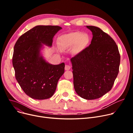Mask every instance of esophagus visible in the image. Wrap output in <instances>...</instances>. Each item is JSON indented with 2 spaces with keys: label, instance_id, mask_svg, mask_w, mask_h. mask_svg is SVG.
Listing matches in <instances>:
<instances>
[{
  "label": "esophagus",
  "instance_id": "1",
  "mask_svg": "<svg viewBox=\"0 0 133 133\" xmlns=\"http://www.w3.org/2000/svg\"><path fill=\"white\" fill-rule=\"evenodd\" d=\"M71 68V66L70 65H65V69L66 71H68V70H69Z\"/></svg>",
  "mask_w": 133,
  "mask_h": 133
}]
</instances>
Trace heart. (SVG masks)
I'll list each match as a JSON object with an SVG mask.
<instances>
[{"label":"heart","mask_w":133,"mask_h":133,"mask_svg":"<svg viewBox=\"0 0 133 133\" xmlns=\"http://www.w3.org/2000/svg\"><path fill=\"white\" fill-rule=\"evenodd\" d=\"M82 33L80 32H74L65 34L60 37L59 39V44L63 47H68L78 43L79 41L83 40Z\"/></svg>","instance_id":"1"}]
</instances>
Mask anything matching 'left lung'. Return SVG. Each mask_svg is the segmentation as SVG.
Masks as SVG:
<instances>
[{
	"instance_id": "8db88e82",
	"label": "left lung",
	"mask_w": 133,
	"mask_h": 133,
	"mask_svg": "<svg viewBox=\"0 0 133 133\" xmlns=\"http://www.w3.org/2000/svg\"><path fill=\"white\" fill-rule=\"evenodd\" d=\"M86 27L92 32L91 43L71 61L76 93L85 99L94 100L112 88L119 72L120 55L108 34L96 26Z\"/></svg>"
}]
</instances>
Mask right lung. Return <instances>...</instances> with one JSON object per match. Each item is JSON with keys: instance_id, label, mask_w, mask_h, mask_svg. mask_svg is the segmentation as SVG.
Instances as JSON below:
<instances>
[{"instance_id": "right-lung-1", "label": "right lung", "mask_w": 133, "mask_h": 133, "mask_svg": "<svg viewBox=\"0 0 133 133\" xmlns=\"http://www.w3.org/2000/svg\"><path fill=\"white\" fill-rule=\"evenodd\" d=\"M61 29L59 26H37L22 35L14 47L12 64L16 79L25 93L32 99L51 97L64 73V62L49 64L40 53L42 44L51 46L53 37Z\"/></svg>"}]
</instances>
